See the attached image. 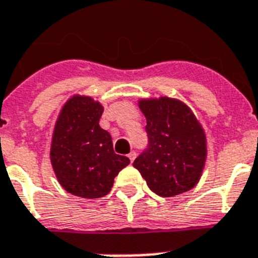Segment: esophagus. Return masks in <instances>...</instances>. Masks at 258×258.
I'll return each mask as SVG.
<instances>
[{
  "label": "esophagus",
  "instance_id": "34e87169",
  "mask_svg": "<svg viewBox=\"0 0 258 258\" xmlns=\"http://www.w3.org/2000/svg\"><path fill=\"white\" fill-rule=\"evenodd\" d=\"M127 157H129V159H131V162H133L134 159H136V157H137V153L131 152L129 154H127Z\"/></svg>",
  "mask_w": 258,
  "mask_h": 258
}]
</instances>
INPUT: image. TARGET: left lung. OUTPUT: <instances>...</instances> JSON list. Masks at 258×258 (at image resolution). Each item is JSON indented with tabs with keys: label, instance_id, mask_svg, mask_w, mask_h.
I'll return each mask as SVG.
<instances>
[{
	"label": "left lung",
	"instance_id": "1",
	"mask_svg": "<svg viewBox=\"0 0 258 258\" xmlns=\"http://www.w3.org/2000/svg\"><path fill=\"white\" fill-rule=\"evenodd\" d=\"M146 117L148 148L133 166L159 197H175L197 186L207 145L203 127L186 104L170 97L140 101Z\"/></svg>",
	"mask_w": 258,
	"mask_h": 258
}]
</instances>
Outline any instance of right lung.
<instances>
[{
    "instance_id": "1",
    "label": "right lung",
    "mask_w": 258,
    "mask_h": 258,
    "mask_svg": "<svg viewBox=\"0 0 258 258\" xmlns=\"http://www.w3.org/2000/svg\"><path fill=\"white\" fill-rule=\"evenodd\" d=\"M104 108L88 96H74L61 108L51 142V165L67 192L103 198L131 161L114 153L112 137L99 125Z\"/></svg>"
}]
</instances>
